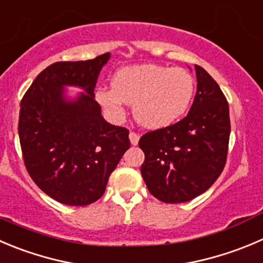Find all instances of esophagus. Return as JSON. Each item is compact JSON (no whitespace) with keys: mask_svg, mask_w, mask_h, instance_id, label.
I'll return each mask as SVG.
<instances>
[{"mask_svg":"<svg viewBox=\"0 0 263 263\" xmlns=\"http://www.w3.org/2000/svg\"><path fill=\"white\" fill-rule=\"evenodd\" d=\"M140 140V135L136 134V132H129V141H131L132 145H137L139 144Z\"/></svg>","mask_w":263,"mask_h":263,"instance_id":"obj_1","label":"esophagus"}]
</instances>
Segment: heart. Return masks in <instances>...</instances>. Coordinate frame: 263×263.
<instances>
[{
    "label": "heart",
    "mask_w": 263,
    "mask_h": 263,
    "mask_svg": "<svg viewBox=\"0 0 263 263\" xmlns=\"http://www.w3.org/2000/svg\"><path fill=\"white\" fill-rule=\"evenodd\" d=\"M194 78L182 68L144 64L122 68L114 74L113 87H100L98 103L114 118L122 117L124 104L134 105V117L147 128L171 126L190 106Z\"/></svg>",
    "instance_id": "1"
}]
</instances>
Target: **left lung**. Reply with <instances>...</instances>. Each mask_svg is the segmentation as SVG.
Instances as JSON below:
<instances>
[{"label": "left lung", "instance_id": "8db88e82", "mask_svg": "<svg viewBox=\"0 0 263 263\" xmlns=\"http://www.w3.org/2000/svg\"><path fill=\"white\" fill-rule=\"evenodd\" d=\"M196 93L187 116L142 135L141 175L160 202L183 203L207 191L223 171L230 139L229 104L220 86L195 65Z\"/></svg>", "mask_w": 263, "mask_h": 263}]
</instances>
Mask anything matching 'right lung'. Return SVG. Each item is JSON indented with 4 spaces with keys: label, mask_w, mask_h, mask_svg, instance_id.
<instances>
[{
    "label": "right lung",
    "mask_w": 263,
    "mask_h": 263,
    "mask_svg": "<svg viewBox=\"0 0 263 263\" xmlns=\"http://www.w3.org/2000/svg\"><path fill=\"white\" fill-rule=\"evenodd\" d=\"M106 52L86 61H59L37 76L23 96L19 139L23 159L35 185L56 202L88 205L103 196L109 176L129 147V131L101 116L95 88ZM64 85L85 93L74 101Z\"/></svg>",
    "instance_id": "right-lung-1"
}]
</instances>
